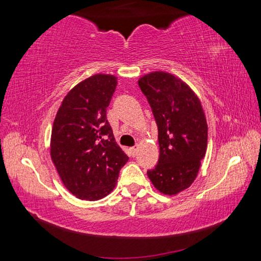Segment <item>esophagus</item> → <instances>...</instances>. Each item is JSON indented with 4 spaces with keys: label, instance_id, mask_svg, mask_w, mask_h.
Here are the masks:
<instances>
[{
    "label": "esophagus",
    "instance_id": "34e87169",
    "mask_svg": "<svg viewBox=\"0 0 261 261\" xmlns=\"http://www.w3.org/2000/svg\"><path fill=\"white\" fill-rule=\"evenodd\" d=\"M129 151H130L131 156H136L137 155V147H131Z\"/></svg>",
    "mask_w": 261,
    "mask_h": 261
}]
</instances>
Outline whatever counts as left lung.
<instances>
[{"instance_id": "1", "label": "left lung", "mask_w": 261, "mask_h": 261, "mask_svg": "<svg viewBox=\"0 0 261 261\" xmlns=\"http://www.w3.org/2000/svg\"><path fill=\"white\" fill-rule=\"evenodd\" d=\"M155 118L160 156L147 175L159 191L176 194L197 177L207 147V123L200 101L180 79L156 71L139 79Z\"/></svg>"}]
</instances>
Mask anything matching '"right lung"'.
Listing matches in <instances>:
<instances>
[{
  "instance_id": "add662e5",
  "label": "right lung",
  "mask_w": 261,
  "mask_h": 261,
  "mask_svg": "<svg viewBox=\"0 0 261 261\" xmlns=\"http://www.w3.org/2000/svg\"><path fill=\"white\" fill-rule=\"evenodd\" d=\"M116 85V77L94 74L69 92L56 114L50 156L65 188L79 199L109 194L129 160L107 120Z\"/></svg>"
}]
</instances>
